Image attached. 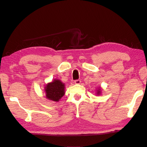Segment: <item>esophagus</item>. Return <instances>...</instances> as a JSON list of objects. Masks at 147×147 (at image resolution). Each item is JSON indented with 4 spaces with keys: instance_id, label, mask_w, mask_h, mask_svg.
<instances>
[{
    "instance_id": "1",
    "label": "esophagus",
    "mask_w": 147,
    "mask_h": 147,
    "mask_svg": "<svg viewBox=\"0 0 147 147\" xmlns=\"http://www.w3.org/2000/svg\"><path fill=\"white\" fill-rule=\"evenodd\" d=\"M74 82L75 84H80L81 83V81L80 80H75Z\"/></svg>"
}]
</instances>
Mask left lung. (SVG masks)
I'll return each mask as SVG.
<instances>
[{"mask_svg": "<svg viewBox=\"0 0 147 147\" xmlns=\"http://www.w3.org/2000/svg\"><path fill=\"white\" fill-rule=\"evenodd\" d=\"M96 90V94L97 96H99V95L101 94V93H102V88L100 87L97 88V90Z\"/></svg>", "mask_w": 147, "mask_h": 147, "instance_id": "obj_1", "label": "left lung"}]
</instances>
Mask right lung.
<instances>
[{
    "instance_id": "add662e5",
    "label": "right lung",
    "mask_w": 147,
    "mask_h": 147,
    "mask_svg": "<svg viewBox=\"0 0 147 147\" xmlns=\"http://www.w3.org/2000/svg\"><path fill=\"white\" fill-rule=\"evenodd\" d=\"M46 98L54 102H59L65 94V84L60 80L55 78L44 87Z\"/></svg>"
}]
</instances>
